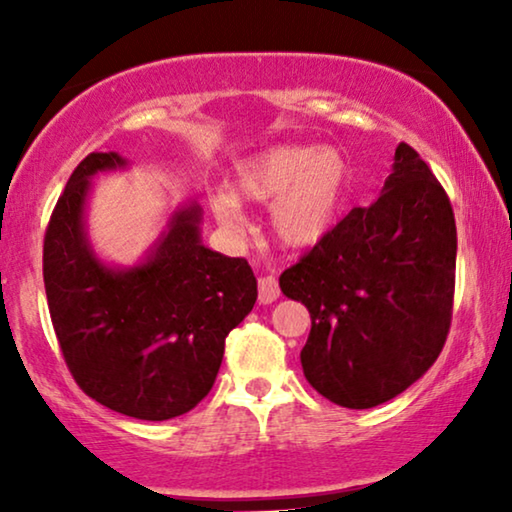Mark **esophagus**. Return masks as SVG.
I'll list each match as a JSON object with an SVG mask.
<instances>
[{"label": "esophagus", "mask_w": 512, "mask_h": 512, "mask_svg": "<svg viewBox=\"0 0 512 512\" xmlns=\"http://www.w3.org/2000/svg\"><path fill=\"white\" fill-rule=\"evenodd\" d=\"M279 298V286L277 279L272 275H261L258 277V303L270 305Z\"/></svg>", "instance_id": "34e87169"}]
</instances>
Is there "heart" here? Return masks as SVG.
<instances>
[{
  "label": "heart",
  "mask_w": 512,
  "mask_h": 512,
  "mask_svg": "<svg viewBox=\"0 0 512 512\" xmlns=\"http://www.w3.org/2000/svg\"><path fill=\"white\" fill-rule=\"evenodd\" d=\"M352 186V163L333 146L279 144L244 158L235 167L233 191L212 195V214L226 230H242V202L269 205L275 240L289 249H310L338 223Z\"/></svg>",
  "instance_id": "1"
}]
</instances>
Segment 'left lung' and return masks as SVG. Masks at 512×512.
I'll use <instances>...</instances> for the list:
<instances>
[{
  "mask_svg": "<svg viewBox=\"0 0 512 512\" xmlns=\"http://www.w3.org/2000/svg\"><path fill=\"white\" fill-rule=\"evenodd\" d=\"M457 226L429 165L398 144L370 207H354L326 240L282 272L279 289L310 310L300 363L342 408L387 403L438 359L452 319Z\"/></svg>",
  "mask_w": 512,
  "mask_h": 512,
  "instance_id": "1",
  "label": "left lung"
}]
</instances>
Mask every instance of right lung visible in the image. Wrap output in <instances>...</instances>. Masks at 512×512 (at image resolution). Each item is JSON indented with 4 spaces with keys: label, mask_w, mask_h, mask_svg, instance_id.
<instances>
[{
    "label": "right lung",
    "mask_w": 512,
    "mask_h": 512,
    "mask_svg": "<svg viewBox=\"0 0 512 512\" xmlns=\"http://www.w3.org/2000/svg\"><path fill=\"white\" fill-rule=\"evenodd\" d=\"M128 167L116 151H95L72 172L46 230V298L76 384L109 410L165 422L209 394L226 335L258 289L244 258L202 244L195 200L167 216L135 265L97 256L86 219L93 179Z\"/></svg>",
    "instance_id": "obj_1"
}]
</instances>
